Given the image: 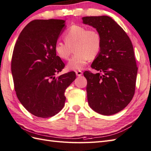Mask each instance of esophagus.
Masks as SVG:
<instances>
[{
  "label": "esophagus",
  "instance_id": "34e87169",
  "mask_svg": "<svg viewBox=\"0 0 151 151\" xmlns=\"http://www.w3.org/2000/svg\"><path fill=\"white\" fill-rule=\"evenodd\" d=\"M75 73H76V75H77L78 76H81L82 75V72L81 71V70H76Z\"/></svg>",
  "mask_w": 151,
  "mask_h": 151
}]
</instances>
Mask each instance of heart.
<instances>
[{"instance_id":"1","label":"heart","mask_w":151,"mask_h":151,"mask_svg":"<svg viewBox=\"0 0 151 151\" xmlns=\"http://www.w3.org/2000/svg\"><path fill=\"white\" fill-rule=\"evenodd\" d=\"M63 38L65 43L58 41L54 50L60 58L67 60L74 47L75 54L67 64L69 69H82L89 59H93L98 55L101 49L100 34L96 30L87 29L81 25L70 26L63 34Z\"/></svg>"}]
</instances>
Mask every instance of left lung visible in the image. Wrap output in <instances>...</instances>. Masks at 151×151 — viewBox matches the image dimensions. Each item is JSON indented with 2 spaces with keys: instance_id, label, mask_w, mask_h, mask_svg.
Masks as SVG:
<instances>
[{
  "instance_id": "1",
  "label": "left lung",
  "mask_w": 151,
  "mask_h": 151,
  "mask_svg": "<svg viewBox=\"0 0 151 151\" xmlns=\"http://www.w3.org/2000/svg\"><path fill=\"white\" fill-rule=\"evenodd\" d=\"M84 24L96 28L100 34V52L84 73L89 106L97 113L111 115L127 106L135 93L137 67L132 43L124 30L108 16L82 18Z\"/></svg>"
}]
</instances>
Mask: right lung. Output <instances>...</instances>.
<instances>
[{
    "instance_id": "add662e5",
    "label": "right lung",
    "mask_w": 151,
    "mask_h": 151,
    "mask_svg": "<svg viewBox=\"0 0 151 151\" xmlns=\"http://www.w3.org/2000/svg\"><path fill=\"white\" fill-rule=\"evenodd\" d=\"M62 19H37L22 30L15 45L11 69L18 99L36 117L47 118L62 110L67 88L75 81L74 71L55 77L65 64L54 45L65 24Z\"/></svg>"
}]
</instances>
